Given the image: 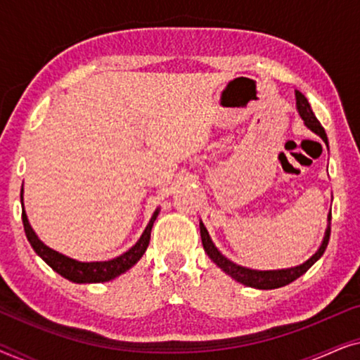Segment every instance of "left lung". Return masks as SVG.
I'll use <instances>...</instances> for the list:
<instances>
[{"label": "left lung", "instance_id": "obj_1", "mask_svg": "<svg viewBox=\"0 0 360 360\" xmlns=\"http://www.w3.org/2000/svg\"><path fill=\"white\" fill-rule=\"evenodd\" d=\"M295 96H297V110L302 116V120L304 121L308 129H311L314 134H318L321 139L328 144V137L326 132H324L323 126L319 124V121L314 116V112L309 108V103L304 95H302L298 90L295 91ZM200 234H201V243H203V249L205 252L208 254V257L213 260V262L218 265V267L231 275L234 280H238L239 283L248 285V287L252 288H259V290H272V288H280L285 287V285L292 283L293 280H297L298 277L307 272V270L311 267V265L316 262V260L321 257L324 254V250L328 248L329 243V234H331V213L328 214V228L326 233H324V239L319 249L314 252L311 257H309L307 262L297 265V267H290V269H280V270H252L248 267H240V265L231 262L229 259H226L223 254L216 249V245L211 240L208 231H206L205 224L200 221Z\"/></svg>", "mask_w": 360, "mask_h": 360}]
</instances>
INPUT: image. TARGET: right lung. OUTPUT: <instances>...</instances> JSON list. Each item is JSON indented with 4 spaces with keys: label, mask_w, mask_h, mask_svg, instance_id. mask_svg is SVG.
I'll use <instances>...</instances> for the list:
<instances>
[{
    "label": "right lung",
    "mask_w": 360,
    "mask_h": 360,
    "mask_svg": "<svg viewBox=\"0 0 360 360\" xmlns=\"http://www.w3.org/2000/svg\"><path fill=\"white\" fill-rule=\"evenodd\" d=\"M21 205H22V224L24 231H26L27 240L31 243L32 249L36 250V254L46 262L49 267H52L58 275H62L63 278L70 280L75 283H101V282H110V280L120 277L121 274H124L129 270L132 265L137 264L142 255H144L147 245L150 240V231L154 226V221L159 214V208L154 211L152 218L147 224V228L142 233L141 239L127 250V252L121 254L120 257H115L111 260H105V262H80V260L70 259L67 255L58 254L57 250L47 248L41 239L37 238L34 229L29 224L26 211H24L22 203V190H21Z\"/></svg>",
    "instance_id": "add662e5"
}]
</instances>
